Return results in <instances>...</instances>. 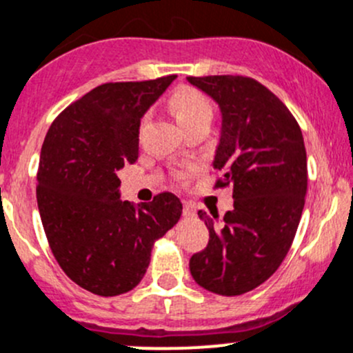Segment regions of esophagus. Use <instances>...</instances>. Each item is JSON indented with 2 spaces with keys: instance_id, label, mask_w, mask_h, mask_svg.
I'll return each mask as SVG.
<instances>
[{
  "instance_id": "1",
  "label": "esophagus",
  "mask_w": 353,
  "mask_h": 353,
  "mask_svg": "<svg viewBox=\"0 0 353 353\" xmlns=\"http://www.w3.org/2000/svg\"><path fill=\"white\" fill-rule=\"evenodd\" d=\"M183 214L184 216H194L196 214V208L192 203L189 201H183Z\"/></svg>"
}]
</instances>
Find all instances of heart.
<instances>
[{"instance_id": "1", "label": "heart", "mask_w": 353, "mask_h": 353, "mask_svg": "<svg viewBox=\"0 0 353 353\" xmlns=\"http://www.w3.org/2000/svg\"><path fill=\"white\" fill-rule=\"evenodd\" d=\"M170 108L184 128H189L199 121H211V117H213V105L210 98L192 86L176 89L170 96ZM176 176L177 179H184L188 172H177Z\"/></svg>"}]
</instances>
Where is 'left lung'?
I'll list each match as a JSON object with an SVG mask.
<instances>
[{"instance_id":"left-lung-1","label":"left lung","mask_w":353,"mask_h":353,"mask_svg":"<svg viewBox=\"0 0 353 353\" xmlns=\"http://www.w3.org/2000/svg\"><path fill=\"white\" fill-rule=\"evenodd\" d=\"M221 108L214 188L233 186L225 216L199 210L210 232L189 261L192 279L214 294L239 296L265 283L291 248L307 189L301 128L288 106L247 76L188 77Z\"/></svg>"}]
</instances>
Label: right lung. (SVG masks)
Returning <instances> with one entry per match:
<instances>
[{"instance_id":"1","label":"right lung","mask_w":353,"mask_h":353,"mask_svg":"<svg viewBox=\"0 0 353 353\" xmlns=\"http://www.w3.org/2000/svg\"><path fill=\"white\" fill-rule=\"evenodd\" d=\"M176 76L106 83L52 121L37 172V203L55 261L98 296L132 291L152 245L179 221L172 192L135 208L121 201L118 170L139 159L140 118Z\"/></svg>"}]
</instances>
